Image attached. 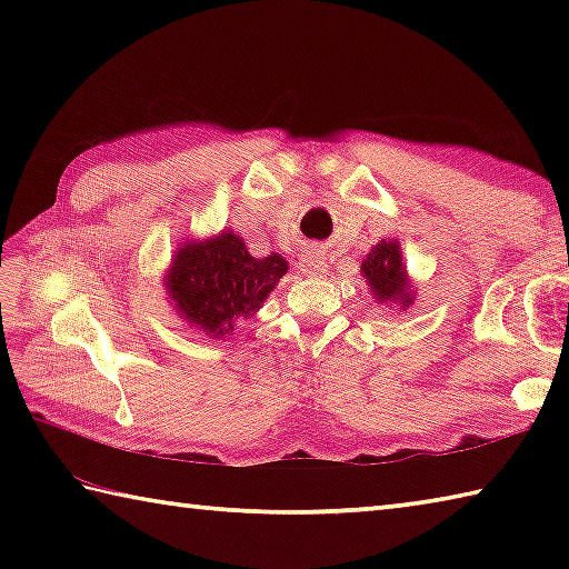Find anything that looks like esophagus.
Masks as SVG:
<instances>
[{"label":"esophagus","instance_id":"34e87169","mask_svg":"<svg viewBox=\"0 0 569 569\" xmlns=\"http://www.w3.org/2000/svg\"><path fill=\"white\" fill-rule=\"evenodd\" d=\"M298 266H300V271H303L306 276H320L325 271L322 251L316 249V247L306 249L303 257H300V261H298Z\"/></svg>","mask_w":569,"mask_h":569}]
</instances>
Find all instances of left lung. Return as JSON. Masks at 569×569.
Returning <instances> with one entry per match:
<instances>
[{
  "mask_svg": "<svg viewBox=\"0 0 569 569\" xmlns=\"http://www.w3.org/2000/svg\"><path fill=\"white\" fill-rule=\"evenodd\" d=\"M361 276L367 278L373 303L386 310L406 312L416 303V286L410 281L398 239H381L361 261Z\"/></svg>",
  "mask_w": 569,
  "mask_h": 569,
  "instance_id": "obj_1",
  "label": "left lung"
}]
</instances>
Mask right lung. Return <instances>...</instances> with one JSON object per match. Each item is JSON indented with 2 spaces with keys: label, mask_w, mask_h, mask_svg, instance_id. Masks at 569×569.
Returning a JSON list of instances; mask_svg holds the SVG:
<instances>
[{
  "label": "right lung",
  "mask_w": 569,
  "mask_h": 569,
  "mask_svg": "<svg viewBox=\"0 0 569 569\" xmlns=\"http://www.w3.org/2000/svg\"><path fill=\"white\" fill-rule=\"evenodd\" d=\"M288 273L281 253L251 257L244 239L232 229L208 239H186L173 251L163 273V291L176 316L208 340L234 335Z\"/></svg>",
  "instance_id": "obj_1"
}]
</instances>
